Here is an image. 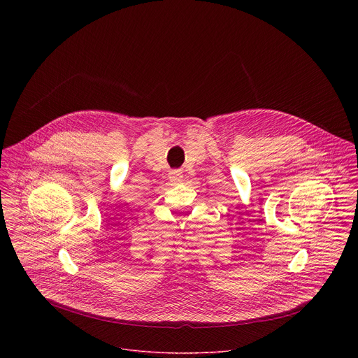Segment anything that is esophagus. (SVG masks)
I'll return each mask as SVG.
<instances>
[{
    "label": "esophagus",
    "mask_w": 358,
    "mask_h": 358,
    "mask_svg": "<svg viewBox=\"0 0 358 358\" xmlns=\"http://www.w3.org/2000/svg\"><path fill=\"white\" fill-rule=\"evenodd\" d=\"M170 180H171L173 182H181V181H182V174H181V171L173 170V171L170 173Z\"/></svg>",
    "instance_id": "esophagus-1"
}]
</instances>
